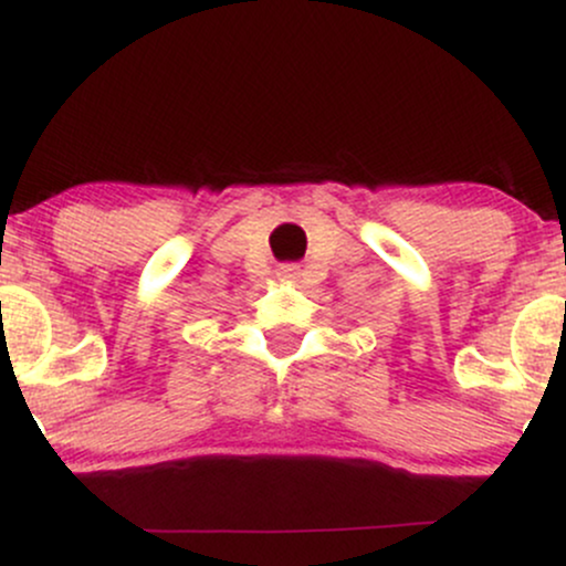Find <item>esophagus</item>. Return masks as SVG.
<instances>
[{"mask_svg": "<svg viewBox=\"0 0 566 566\" xmlns=\"http://www.w3.org/2000/svg\"><path fill=\"white\" fill-rule=\"evenodd\" d=\"M276 276H279V279H287V282H295V279L301 276V265H295V263H284V265H279V269H276Z\"/></svg>", "mask_w": 566, "mask_h": 566, "instance_id": "obj_1", "label": "esophagus"}]
</instances>
